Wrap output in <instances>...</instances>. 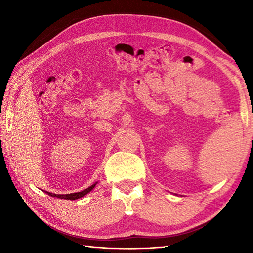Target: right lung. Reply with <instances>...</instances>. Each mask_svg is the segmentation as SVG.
<instances>
[{"instance_id":"add662e5","label":"right lung","mask_w":253,"mask_h":253,"mask_svg":"<svg viewBox=\"0 0 253 253\" xmlns=\"http://www.w3.org/2000/svg\"><path fill=\"white\" fill-rule=\"evenodd\" d=\"M98 184V182H95L94 185L90 186L89 188H87V189H84L83 191L80 192H74V193H67V195H57V193H52V192H47L45 191L47 195L51 196V197H54V198H60V199H65V200H77V199L79 198H83L84 197L87 193H89L91 190L93 189V188L95 187V185Z\"/></svg>"}]
</instances>
